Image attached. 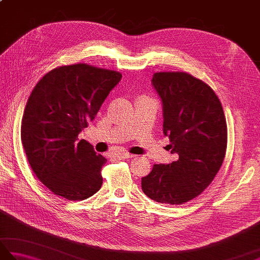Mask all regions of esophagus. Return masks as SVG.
I'll return each instance as SVG.
<instances>
[{"mask_svg": "<svg viewBox=\"0 0 260 260\" xmlns=\"http://www.w3.org/2000/svg\"><path fill=\"white\" fill-rule=\"evenodd\" d=\"M116 155H117V157H119V158H132V157H134L133 154L127 153V152H119V153L116 154Z\"/></svg>", "mask_w": 260, "mask_h": 260, "instance_id": "esophagus-1", "label": "esophagus"}]
</instances>
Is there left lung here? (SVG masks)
Instances as JSON below:
<instances>
[{
    "label": "left lung",
    "mask_w": 260,
    "mask_h": 260,
    "mask_svg": "<svg viewBox=\"0 0 260 260\" xmlns=\"http://www.w3.org/2000/svg\"><path fill=\"white\" fill-rule=\"evenodd\" d=\"M152 85L163 105L165 147L179 158L155 164L142 178L152 200L185 203L207 189L220 170L227 150V123L218 96L206 82L186 73H156Z\"/></svg>",
    "instance_id": "obj_1"
}]
</instances>
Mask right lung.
I'll return each instance as SVG.
<instances>
[{
    "label": "right lung",
    "instance_id": "obj_1",
    "mask_svg": "<svg viewBox=\"0 0 260 260\" xmlns=\"http://www.w3.org/2000/svg\"><path fill=\"white\" fill-rule=\"evenodd\" d=\"M120 79L117 71L77 63L49 71L33 88L21 140L32 171L54 194L85 200L102 187L107 159L78 135Z\"/></svg>",
    "mask_w": 260,
    "mask_h": 260
}]
</instances>
